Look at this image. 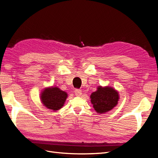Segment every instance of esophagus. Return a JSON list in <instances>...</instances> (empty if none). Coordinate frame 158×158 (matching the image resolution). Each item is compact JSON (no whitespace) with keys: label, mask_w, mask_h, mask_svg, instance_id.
Masks as SVG:
<instances>
[{"label":"esophagus","mask_w":158,"mask_h":158,"mask_svg":"<svg viewBox=\"0 0 158 158\" xmlns=\"http://www.w3.org/2000/svg\"><path fill=\"white\" fill-rule=\"evenodd\" d=\"M74 94L76 95H77V96H80L81 94H82V90L80 89H75Z\"/></svg>","instance_id":"1"}]
</instances>
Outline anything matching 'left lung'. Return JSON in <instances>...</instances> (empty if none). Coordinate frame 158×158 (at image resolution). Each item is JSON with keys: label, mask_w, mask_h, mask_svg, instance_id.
I'll return each mask as SVG.
<instances>
[{"label": "left lung", "mask_w": 158, "mask_h": 158, "mask_svg": "<svg viewBox=\"0 0 158 158\" xmlns=\"http://www.w3.org/2000/svg\"><path fill=\"white\" fill-rule=\"evenodd\" d=\"M91 102L94 109L98 113H106L117 106L118 94L112 88L99 86L96 92L91 95Z\"/></svg>", "instance_id": "8db88e82"}]
</instances>
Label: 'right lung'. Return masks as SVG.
I'll return each mask as SVG.
<instances>
[{
  "label": "right lung",
  "instance_id": "add662e5",
  "mask_svg": "<svg viewBox=\"0 0 158 158\" xmlns=\"http://www.w3.org/2000/svg\"><path fill=\"white\" fill-rule=\"evenodd\" d=\"M67 96V94L64 91L55 87L45 89L41 94V99L46 107L56 111L63 106Z\"/></svg>",
  "mask_w": 158,
  "mask_h": 158
}]
</instances>
